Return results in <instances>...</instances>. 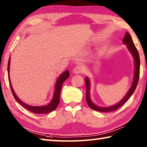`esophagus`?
I'll return each mask as SVG.
<instances>
[{"mask_svg":"<svg viewBox=\"0 0 147 147\" xmlns=\"http://www.w3.org/2000/svg\"><path fill=\"white\" fill-rule=\"evenodd\" d=\"M73 71H74V73L76 74L83 73L84 68H83V67L81 66V65H78L74 68Z\"/></svg>","mask_w":147,"mask_h":147,"instance_id":"esophagus-1","label":"esophagus"}]
</instances>
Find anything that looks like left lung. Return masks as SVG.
<instances>
[{
    "label": "left lung",
    "mask_w": 147,
    "mask_h": 147,
    "mask_svg": "<svg viewBox=\"0 0 147 147\" xmlns=\"http://www.w3.org/2000/svg\"><path fill=\"white\" fill-rule=\"evenodd\" d=\"M123 42L127 45V48L128 49V50H129L130 51V53L132 54L134 59L135 71H134V77L132 84V86H131L130 90L127 92V94H126V96L123 97V99L119 102H118L117 104L112 107H101L97 106V105H96L92 102L90 97V81L88 78H86L84 79H85V83H86V102L87 103H88V106L90 107L92 109L96 110V111L104 112H110L115 111V110H117L118 109H119L121 107L123 106V105H124L128 99H129L131 96H132L134 92L136 87H137L138 81H139V78H140V55H139V53L138 51L137 48H136L134 44L132 37H131L130 35L128 33H126L125 37L123 40Z\"/></svg>",
    "instance_id": "left-lung-1"
}]
</instances>
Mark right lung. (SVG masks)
I'll return each mask as SVG.
<instances>
[{
  "mask_svg": "<svg viewBox=\"0 0 147 147\" xmlns=\"http://www.w3.org/2000/svg\"><path fill=\"white\" fill-rule=\"evenodd\" d=\"M9 64H10V57L9 59L8 63H7V73H8V75L9 74ZM69 71L66 70L64 72H63V73L59 77L55 84V89L53 94V99H51V101L50 103L48 104L47 105H45V106H42V107L30 106V105H26V103H24V102L20 101V100L19 99V97L16 96V94H15L13 90L11 81H10L9 76H8V79H9V83L10 85V88H11V92H12V94L13 95L14 98L15 99V100H16L17 102H19L20 105H22V106L24 108H25L26 109H27L28 110H29V111L34 113V114H47V113H50L51 112L53 111V110H55L57 109V107L59 103V101H59V99H60V93H61L62 86H63L64 81H65L66 79L69 78Z\"/></svg>",
  "mask_w": 147,
  "mask_h": 147,
  "instance_id": "add662e5",
  "label": "right lung"
}]
</instances>
